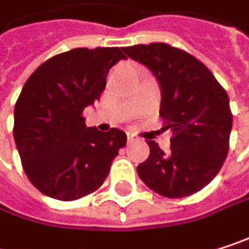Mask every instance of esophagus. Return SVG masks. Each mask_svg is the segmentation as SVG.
Listing matches in <instances>:
<instances>
[{
	"label": "esophagus",
	"instance_id": "esophagus-1",
	"mask_svg": "<svg viewBox=\"0 0 249 249\" xmlns=\"http://www.w3.org/2000/svg\"><path fill=\"white\" fill-rule=\"evenodd\" d=\"M126 138H128V142H134V141H137V140H138L132 132H128V134H126Z\"/></svg>",
	"mask_w": 249,
	"mask_h": 249
}]
</instances>
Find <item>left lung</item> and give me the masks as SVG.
I'll return each instance as SVG.
<instances>
[{
  "instance_id": "1",
  "label": "left lung",
  "mask_w": 249,
  "mask_h": 249,
  "mask_svg": "<svg viewBox=\"0 0 249 249\" xmlns=\"http://www.w3.org/2000/svg\"><path fill=\"white\" fill-rule=\"evenodd\" d=\"M124 52L157 77L160 117L164 129L173 132L169 153L147 141L150 156L137 167L140 178L170 199L202 190L219 173L229 151L232 112L226 90L200 60L170 44H137Z\"/></svg>"
}]
</instances>
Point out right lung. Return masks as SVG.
I'll use <instances>...</instances> for the list:
<instances>
[{"mask_svg":"<svg viewBox=\"0 0 249 249\" xmlns=\"http://www.w3.org/2000/svg\"><path fill=\"white\" fill-rule=\"evenodd\" d=\"M124 47L73 49L40 65L14 108V140L28 180L57 200L98 190L125 147L118 128L85 125L83 109L99 101L109 69L126 59Z\"/></svg>","mask_w":249,"mask_h":249,"instance_id":"obj_1","label":"right lung"}]
</instances>
